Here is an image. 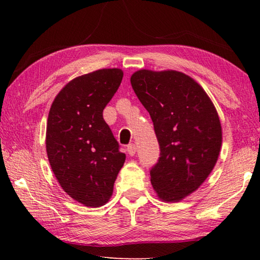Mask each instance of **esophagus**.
Returning a JSON list of instances; mask_svg holds the SVG:
<instances>
[{"instance_id":"34e87169","label":"esophagus","mask_w":260,"mask_h":260,"mask_svg":"<svg viewBox=\"0 0 260 260\" xmlns=\"http://www.w3.org/2000/svg\"><path fill=\"white\" fill-rule=\"evenodd\" d=\"M127 152H128V154H129L131 156L135 155V153H136V145L133 144V143H131V144L127 145Z\"/></svg>"}]
</instances>
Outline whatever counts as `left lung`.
I'll list each match as a JSON object with an SVG mask.
<instances>
[{"label":"left lung","mask_w":260,"mask_h":260,"mask_svg":"<svg viewBox=\"0 0 260 260\" xmlns=\"http://www.w3.org/2000/svg\"><path fill=\"white\" fill-rule=\"evenodd\" d=\"M131 84L150 113L159 145L151 183L159 199L180 201L203 183L217 163L222 142L217 110L202 87L179 71L142 69Z\"/></svg>","instance_id":"8db88e82"}]
</instances>
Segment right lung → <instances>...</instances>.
Here are the masks:
<instances>
[{"label":"right lung","mask_w":260,"mask_h":260,"mask_svg":"<svg viewBox=\"0 0 260 260\" xmlns=\"http://www.w3.org/2000/svg\"><path fill=\"white\" fill-rule=\"evenodd\" d=\"M123 79L120 69L77 77L54 98L48 116L49 162L64 192L87 207H101L113 194L126 155L103 117Z\"/></svg>","instance_id":"right-lung-1"}]
</instances>
